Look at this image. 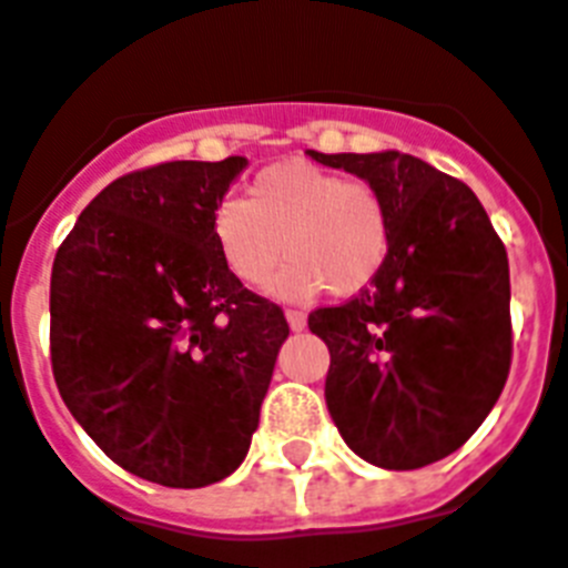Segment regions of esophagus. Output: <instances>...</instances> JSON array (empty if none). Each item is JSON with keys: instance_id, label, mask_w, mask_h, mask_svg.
I'll return each instance as SVG.
<instances>
[{"instance_id": "obj_1", "label": "esophagus", "mask_w": 568, "mask_h": 568, "mask_svg": "<svg viewBox=\"0 0 568 568\" xmlns=\"http://www.w3.org/2000/svg\"><path fill=\"white\" fill-rule=\"evenodd\" d=\"M285 321H288L292 332H303V328H306V314L297 312V308H288V312H285Z\"/></svg>"}]
</instances>
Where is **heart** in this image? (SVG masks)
I'll list each match as a JSON object with an SVG mask.
<instances>
[{"instance_id":"b5f03b06","label":"heart","mask_w":568,"mask_h":568,"mask_svg":"<svg viewBox=\"0 0 568 568\" xmlns=\"http://www.w3.org/2000/svg\"><path fill=\"white\" fill-rule=\"evenodd\" d=\"M213 240L227 271L254 288L292 256L271 285L274 297L303 303L326 288L355 297L387 265L393 219L373 184L308 161H285L262 170L247 199L231 195L216 204Z\"/></svg>"}]
</instances>
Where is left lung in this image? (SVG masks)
<instances>
[{
	"label": "left lung",
	"instance_id": "obj_1",
	"mask_svg": "<svg viewBox=\"0 0 568 568\" xmlns=\"http://www.w3.org/2000/svg\"><path fill=\"white\" fill-rule=\"evenodd\" d=\"M308 155L373 184L393 219L378 280L308 314L332 355L326 407L361 459L424 468L474 436L511 369L505 245L474 190L416 155Z\"/></svg>",
	"mask_w": 568,
	"mask_h": 568
}]
</instances>
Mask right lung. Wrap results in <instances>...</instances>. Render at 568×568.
<instances>
[{"label": "right lung", "instance_id": "obj_1", "mask_svg": "<svg viewBox=\"0 0 568 568\" xmlns=\"http://www.w3.org/2000/svg\"><path fill=\"white\" fill-rule=\"evenodd\" d=\"M247 159L166 161L94 195L51 268V369L65 407L123 470L204 488L245 459L283 308L247 292L213 211Z\"/></svg>", "mask_w": 568, "mask_h": 568}]
</instances>
